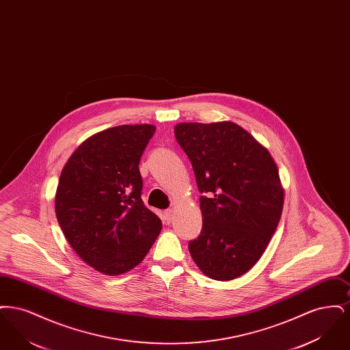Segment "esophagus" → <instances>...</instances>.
I'll use <instances>...</instances> for the list:
<instances>
[{
	"label": "esophagus",
	"instance_id": "esophagus-1",
	"mask_svg": "<svg viewBox=\"0 0 350 350\" xmlns=\"http://www.w3.org/2000/svg\"><path fill=\"white\" fill-rule=\"evenodd\" d=\"M172 217H173V213H172V210H165V211H164V221L169 224V223L172 221Z\"/></svg>",
	"mask_w": 350,
	"mask_h": 350
}]
</instances>
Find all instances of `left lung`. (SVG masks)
Returning <instances> with one entry per match:
<instances>
[{
	"mask_svg": "<svg viewBox=\"0 0 350 350\" xmlns=\"http://www.w3.org/2000/svg\"><path fill=\"white\" fill-rule=\"evenodd\" d=\"M174 135L203 194L202 232L189 243L190 254L208 278L234 280L261 258L280 223L284 193L277 164L230 120L178 123Z\"/></svg>",
	"mask_w": 350,
	"mask_h": 350,
	"instance_id": "left-lung-1",
	"label": "left lung"
}]
</instances>
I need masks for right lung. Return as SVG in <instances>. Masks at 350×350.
<instances>
[{
    "mask_svg": "<svg viewBox=\"0 0 350 350\" xmlns=\"http://www.w3.org/2000/svg\"><path fill=\"white\" fill-rule=\"evenodd\" d=\"M156 127L123 124L94 133L63 167L55 196L57 221L89 267L123 274L143 261L161 220L142 200L139 163Z\"/></svg>",
    "mask_w": 350,
    "mask_h": 350,
    "instance_id": "add662e5",
    "label": "right lung"
}]
</instances>
